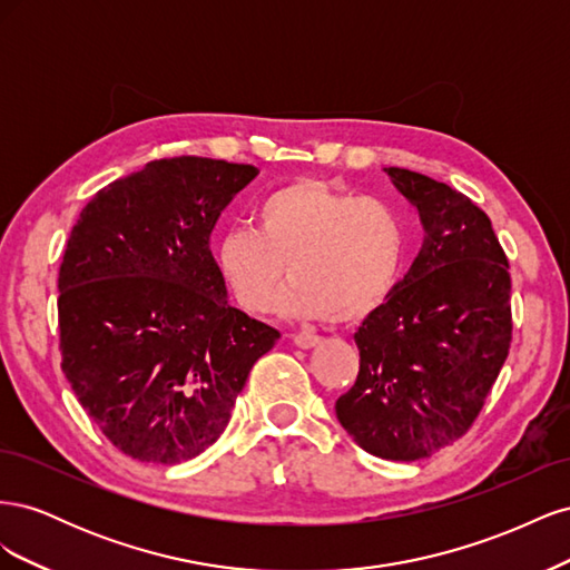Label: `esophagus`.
<instances>
[{
  "mask_svg": "<svg viewBox=\"0 0 570 570\" xmlns=\"http://www.w3.org/2000/svg\"><path fill=\"white\" fill-rule=\"evenodd\" d=\"M289 340L299 350H314V347H318V344H321V337H316V335H292Z\"/></svg>",
  "mask_w": 570,
  "mask_h": 570,
  "instance_id": "34e87169",
  "label": "esophagus"
}]
</instances>
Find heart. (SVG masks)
<instances>
[{"instance_id":"1","label":"heart","mask_w":570,"mask_h":570,"mask_svg":"<svg viewBox=\"0 0 570 570\" xmlns=\"http://www.w3.org/2000/svg\"><path fill=\"white\" fill-rule=\"evenodd\" d=\"M406 249V223L390 202L295 180L256 204L254 230L235 228L218 239L216 266L247 312H268L289 275L281 312L358 323L390 299Z\"/></svg>"}]
</instances>
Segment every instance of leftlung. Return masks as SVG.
Listing matches in <instances>:
<instances>
[{"instance_id":"1","label":"left lung","mask_w":570,"mask_h":570,"mask_svg":"<svg viewBox=\"0 0 570 570\" xmlns=\"http://www.w3.org/2000/svg\"><path fill=\"white\" fill-rule=\"evenodd\" d=\"M419 212L423 245L354 342L358 375L335 402L373 456L416 461L471 428L511 344V278L492 223L450 185L385 168Z\"/></svg>"}]
</instances>
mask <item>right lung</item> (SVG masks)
Masks as SVG:
<instances>
[{"label":"right lung","mask_w":570,"mask_h":570,"mask_svg":"<svg viewBox=\"0 0 570 570\" xmlns=\"http://www.w3.org/2000/svg\"><path fill=\"white\" fill-rule=\"evenodd\" d=\"M258 170L149 161L90 199L59 268L61 368L124 454L174 465L226 430L281 333L230 306L209 249L220 212Z\"/></svg>","instance_id":"add662e5"}]
</instances>
